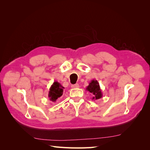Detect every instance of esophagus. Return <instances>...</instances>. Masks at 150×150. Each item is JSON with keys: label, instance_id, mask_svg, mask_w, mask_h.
<instances>
[{"label": "esophagus", "instance_id": "34e87169", "mask_svg": "<svg viewBox=\"0 0 150 150\" xmlns=\"http://www.w3.org/2000/svg\"><path fill=\"white\" fill-rule=\"evenodd\" d=\"M79 87V86L78 84H73V85H71V88H78Z\"/></svg>", "mask_w": 150, "mask_h": 150}]
</instances>
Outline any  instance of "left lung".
<instances>
[{
    "instance_id": "obj_1",
    "label": "left lung",
    "mask_w": 150,
    "mask_h": 150,
    "mask_svg": "<svg viewBox=\"0 0 150 150\" xmlns=\"http://www.w3.org/2000/svg\"><path fill=\"white\" fill-rule=\"evenodd\" d=\"M86 90L89 91L93 95L92 100H94V99L96 100V99H99L103 97V93L100 88V86H99L97 80L93 79L91 81Z\"/></svg>"
}]
</instances>
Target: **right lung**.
<instances>
[{"instance_id": "right-lung-1", "label": "right lung", "mask_w": 150, "mask_h": 150, "mask_svg": "<svg viewBox=\"0 0 150 150\" xmlns=\"http://www.w3.org/2000/svg\"><path fill=\"white\" fill-rule=\"evenodd\" d=\"M63 89L64 88L57 81L54 82L49 89L48 97L52 102H56L63 94Z\"/></svg>"}]
</instances>
